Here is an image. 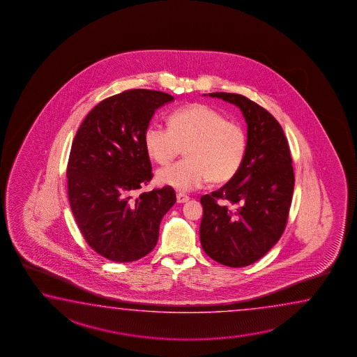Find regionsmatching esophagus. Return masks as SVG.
Masks as SVG:
<instances>
[{
	"instance_id": "34e87169",
	"label": "esophagus",
	"mask_w": 357,
	"mask_h": 357,
	"mask_svg": "<svg viewBox=\"0 0 357 357\" xmlns=\"http://www.w3.org/2000/svg\"><path fill=\"white\" fill-rule=\"evenodd\" d=\"M176 199H177V203L178 204L188 203L190 200L189 196L185 195V194H181V192L176 195Z\"/></svg>"
}]
</instances>
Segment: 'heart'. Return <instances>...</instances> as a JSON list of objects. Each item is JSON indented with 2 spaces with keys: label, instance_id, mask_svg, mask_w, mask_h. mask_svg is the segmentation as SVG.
<instances>
[{
  "label": "heart",
  "instance_id": "obj_1",
  "mask_svg": "<svg viewBox=\"0 0 357 357\" xmlns=\"http://www.w3.org/2000/svg\"><path fill=\"white\" fill-rule=\"evenodd\" d=\"M168 129L149 126L143 134L148 155L167 165L183 147L185 160L157 172L162 185L190 191L210 180L228 181L242 166L247 152V133L236 121L227 120L211 106L191 104L171 112Z\"/></svg>",
  "mask_w": 357,
  "mask_h": 357
}]
</instances>
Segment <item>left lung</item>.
<instances>
[{
	"instance_id": "left-lung-1",
	"label": "left lung",
	"mask_w": 357,
	"mask_h": 357,
	"mask_svg": "<svg viewBox=\"0 0 357 357\" xmlns=\"http://www.w3.org/2000/svg\"><path fill=\"white\" fill-rule=\"evenodd\" d=\"M238 106L247 123V152L223 188L202 196L200 242L210 259L245 267L264 257L287 227L293 199V160L279 121L250 98L213 92Z\"/></svg>"
}]
</instances>
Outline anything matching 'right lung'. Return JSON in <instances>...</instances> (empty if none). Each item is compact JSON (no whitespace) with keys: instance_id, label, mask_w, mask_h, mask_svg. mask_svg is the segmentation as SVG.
<instances>
[{"instance_id":"add662e5","label":"right lung","mask_w":357,"mask_h":357,"mask_svg":"<svg viewBox=\"0 0 357 357\" xmlns=\"http://www.w3.org/2000/svg\"><path fill=\"white\" fill-rule=\"evenodd\" d=\"M174 96L128 90L87 114L72 143L68 199L79 231L93 251L132 262L153 250L162 218L176 203L171 186L133 194L152 180L143 134L154 112Z\"/></svg>"}]
</instances>
